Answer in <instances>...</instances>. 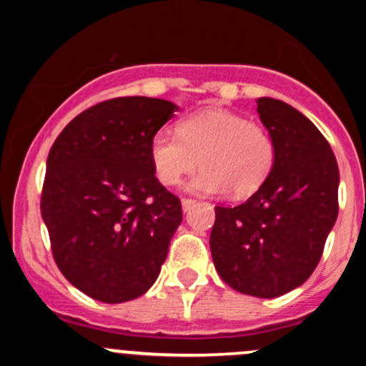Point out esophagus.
I'll use <instances>...</instances> for the list:
<instances>
[{"label":"esophagus","mask_w":366,"mask_h":366,"mask_svg":"<svg viewBox=\"0 0 366 366\" xmlns=\"http://www.w3.org/2000/svg\"><path fill=\"white\" fill-rule=\"evenodd\" d=\"M194 204H197V200H194V198H182V209L184 210L193 209Z\"/></svg>","instance_id":"34e87169"}]
</instances>
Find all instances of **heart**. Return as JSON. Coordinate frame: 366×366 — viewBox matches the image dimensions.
Segmentation results:
<instances>
[{"label": "heart", "instance_id": "1", "mask_svg": "<svg viewBox=\"0 0 366 366\" xmlns=\"http://www.w3.org/2000/svg\"><path fill=\"white\" fill-rule=\"evenodd\" d=\"M276 145L271 132L239 113L204 109L177 124V134L159 131L150 142V161L159 182L175 186L200 164L189 182L194 193L230 189L234 197L254 193L271 173Z\"/></svg>", "mask_w": 366, "mask_h": 366}]
</instances>
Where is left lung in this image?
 <instances>
[{"mask_svg": "<svg viewBox=\"0 0 366 366\" xmlns=\"http://www.w3.org/2000/svg\"><path fill=\"white\" fill-rule=\"evenodd\" d=\"M276 157L242 204L216 205L210 253L221 280L241 294L278 297L302 285L338 216V164L322 132L276 99H258Z\"/></svg>", "mask_w": 366, "mask_h": 366, "instance_id": "obj_1", "label": "left lung"}]
</instances>
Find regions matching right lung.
I'll return each mask as SVG.
<instances>
[{
    "label": "right lung",
    "mask_w": 366,
    "mask_h": 366,
    "mask_svg": "<svg viewBox=\"0 0 366 366\" xmlns=\"http://www.w3.org/2000/svg\"><path fill=\"white\" fill-rule=\"evenodd\" d=\"M173 112L162 99H109L70 120L51 147L40 197L51 252L97 301L143 296L182 221L180 198L150 161V142Z\"/></svg>",
    "instance_id": "right-lung-1"
}]
</instances>
